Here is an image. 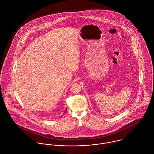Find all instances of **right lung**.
<instances>
[{
	"mask_svg": "<svg viewBox=\"0 0 154 154\" xmlns=\"http://www.w3.org/2000/svg\"><path fill=\"white\" fill-rule=\"evenodd\" d=\"M66 111H67V109H66V110H65V112H64V113H65V112H66Z\"/></svg>",
	"mask_w": 154,
	"mask_h": 154,
	"instance_id": "obj_1",
	"label": "right lung"
}]
</instances>
